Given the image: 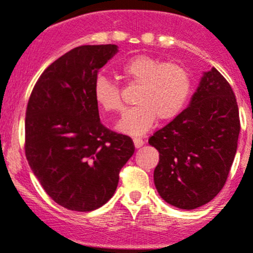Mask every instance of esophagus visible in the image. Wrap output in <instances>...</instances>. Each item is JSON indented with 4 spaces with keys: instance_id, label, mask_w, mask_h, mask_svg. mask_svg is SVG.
I'll use <instances>...</instances> for the list:
<instances>
[{
    "instance_id": "1",
    "label": "esophagus",
    "mask_w": 253,
    "mask_h": 253,
    "mask_svg": "<svg viewBox=\"0 0 253 253\" xmlns=\"http://www.w3.org/2000/svg\"><path fill=\"white\" fill-rule=\"evenodd\" d=\"M132 141H134L135 147H141L142 145H144V140H142L141 137H134V139H132Z\"/></svg>"
}]
</instances>
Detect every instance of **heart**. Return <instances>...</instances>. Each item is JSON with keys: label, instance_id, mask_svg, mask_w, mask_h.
<instances>
[{"label": "heart", "instance_id": "heart-1", "mask_svg": "<svg viewBox=\"0 0 253 253\" xmlns=\"http://www.w3.org/2000/svg\"><path fill=\"white\" fill-rule=\"evenodd\" d=\"M121 71L127 84L140 86L134 101L136 107L127 111L117 126L124 134H144L156 119L172 121L182 113L191 97V75L174 62L139 55L123 64ZM93 97L97 106L106 113L123 112L121 86L108 77H97Z\"/></svg>", "mask_w": 253, "mask_h": 253}]
</instances>
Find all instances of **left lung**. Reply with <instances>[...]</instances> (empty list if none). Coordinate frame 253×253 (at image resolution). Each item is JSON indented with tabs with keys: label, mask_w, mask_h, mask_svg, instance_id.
<instances>
[{
	"label": "left lung",
	"mask_w": 253,
	"mask_h": 253,
	"mask_svg": "<svg viewBox=\"0 0 253 253\" xmlns=\"http://www.w3.org/2000/svg\"><path fill=\"white\" fill-rule=\"evenodd\" d=\"M239 134L236 97L212 67L202 77L188 108L149 139L160 152L154 181L161 198L187 211L215 198L229 176Z\"/></svg>",
	"instance_id": "left-lung-1"
}]
</instances>
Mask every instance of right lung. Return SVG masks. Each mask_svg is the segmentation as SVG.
<instances>
[{
  "mask_svg": "<svg viewBox=\"0 0 253 253\" xmlns=\"http://www.w3.org/2000/svg\"><path fill=\"white\" fill-rule=\"evenodd\" d=\"M114 44L82 45L41 75L26 111V157L47 196L75 211L101 208L113 197L119 172L135 151L127 135L99 121L93 87Z\"/></svg>",
  "mask_w": 253,
  "mask_h": 253,
  "instance_id": "right-lung-1",
  "label": "right lung"
}]
</instances>
